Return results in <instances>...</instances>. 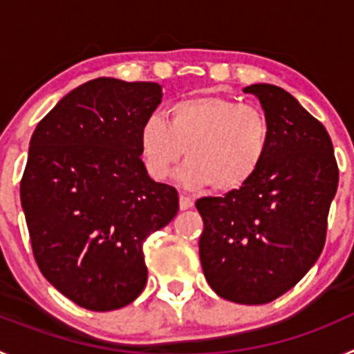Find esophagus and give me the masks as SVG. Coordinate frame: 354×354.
Listing matches in <instances>:
<instances>
[{
    "instance_id": "esophagus-1",
    "label": "esophagus",
    "mask_w": 354,
    "mask_h": 354,
    "mask_svg": "<svg viewBox=\"0 0 354 354\" xmlns=\"http://www.w3.org/2000/svg\"><path fill=\"white\" fill-rule=\"evenodd\" d=\"M193 204H195V200H193L192 196L186 195V193H180V200H179L180 211H186V209H192Z\"/></svg>"
}]
</instances>
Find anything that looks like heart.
I'll use <instances>...</instances> for the list:
<instances>
[{
    "label": "heart",
    "instance_id": "1",
    "mask_svg": "<svg viewBox=\"0 0 354 354\" xmlns=\"http://www.w3.org/2000/svg\"><path fill=\"white\" fill-rule=\"evenodd\" d=\"M271 127L264 109L223 95H196L168 106L167 120L152 113L138 133L147 174L167 180L184 156V183L211 184L214 192L239 189L259 171L270 149Z\"/></svg>",
    "mask_w": 354,
    "mask_h": 354
}]
</instances>
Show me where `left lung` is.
Here are the masks:
<instances>
[{
	"mask_svg": "<svg viewBox=\"0 0 354 354\" xmlns=\"http://www.w3.org/2000/svg\"><path fill=\"white\" fill-rule=\"evenodd\" d=\"M245 92L270 120V149L245 186L196 200L198 248L218 296L262 305L292 289L323 252L339 167L328 131L289 92L266 83Z\"/></svg>",
	"mask_w": 354,
	"mask_h": 354,
	"instance_id": "left-lung-1",
	"label": "left lung"
}]
</instances>
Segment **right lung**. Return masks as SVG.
I'll use <instances>...</instances> for the list:
<instances>
[{
    "instance_id": "1",
    "label": "right lung",
    "mask_w": 354,
    "mask_h": 354,
    "mask_svg": "<svg viewBox=\"0 0 354 354\" xmlns=\"http://www.w3.org/2000/svg\"><path fill=\"white\" fill-rule=\"evenodd\" d=\"M161 86L97 77L62 99L31 136L21 204L40 273L76 305L117 310L147 283L143 243L179 211L177 189L149 177L142 122Z\"/></svg>"
}]
</instances>
